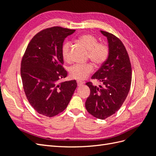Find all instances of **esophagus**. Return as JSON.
<instances>
[{
	"label": "esophagus",
	"instance_id": "34e87169",
	"mask_svg": "<svg viewBox=\"0 0 156 156\" xmlns=\"http://www.w3.org/2000/svg\"><path fill=\"white\" fill-rule=\"evenodd\" d=\"M77 84H78V86H82L83 84H84V82H82V81L78 80V81H77Z\"/></svg>",
	"mask_w": 156,
	"mask_h": 156
}]
</instances>
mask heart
Here are the masks:
<instances>
[{
  "instance_id": "b5f03b06",
  "label": "heart",
  "mask_w": 156,
  "mask_h": 156,
  "mask_svg": "<svg viewBox=\"0 0 156 156\" xmlns=\"http://www.w3.org/2000/svg\"><path fill=\"white\" fill-rule=\"evenodd\" d=\"M80 43L88 50V58L96 65H101L106 61L109 56V48L106 43L98 42V39L93 35L86 34H82L78 39ZM71 44L70 42H66L62 50V54L64 60L67 62H70V49ZM94 67L92 64H76L70 70V76L72 78L79 80L85 79L92 73Z\"/></svg>"
}]
</instances>
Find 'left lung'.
<instances>
[{"instance_id": "left-lung-1", "label": "left lung", "mask_w": 156, "mask_h": 156, "mask_svg": "<svg viewBox=\"0 0 156 156\" xmlns=\"http://www.w3.org/2000/svg\"><path fill=\"white\" fill-rule=\"evenodd\" d=\"M100 32L108 39L109 56L92 78L102 82L104 87L86 83L90 94L85 106L94 117L104 119L114 114L127 97L132 82V66L120 40L108 32Z\"/></svg>"}]
</instances>
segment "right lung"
<instances>
[{
	"label": "right lung",
	"instance_id": "right-lung-1",
	"mask_svg": "<svg viewBox=\"0 0 156 156\" xmlns=\"http://www.w3.org/2000/svg\"><path fill=\"white\" fill-rule=\"evenodd\" d=\"M75 30L54 27L44 29L32 38L21 62L20 75L25 94L38 113L53 117L66 109L77 87L66 78L62 50L63 42Z\"/></svg>",
	"mask_w": 156,
	"mask_h": 156
}]
</instances>
